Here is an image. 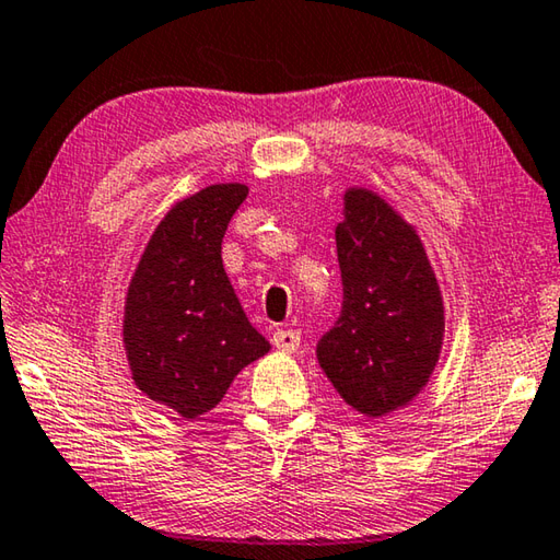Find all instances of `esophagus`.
I'll list each match as a JSON object with an SVG mask.
<instances>
[{"instance_id": "obj_1", "label": "esophagus", "mask_w": 560, "mask_h": 560, "mask_svg": "<svg viewBox=\"0 0 560 560\" xmlns=\"http://www.w3.org/2000/svg\"><path fill=\"white\" fill-rule=\"evenodd\" d=\"M272 347L285 351V354H295V351L300 349V331H295V329L272 331Z\"/></svg>"}]
</instances>
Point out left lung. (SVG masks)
Listing matches in <instances>:
<instances>
[{"label":"left lung","mask_w":560,"mask_h":560,"mask_svg":"<svg viewBox=\"0 0 560 560\" xmlns=\"http://www.w3.org/2000/svg\"><path fill=\"white\" fill-rule=\"evenodd\" d=\"M345 307L317 361L345 404L371 420L423 394L445 339V302L418 229L369 186L345 191L337 225Z\"/></svg>","instance_id":"8db88e82"}]
</instances>
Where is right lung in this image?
Masks as SVG:
<instances>
[{"instance_id": "obj_1", "label": "right lung", "mask_w": 560, "mask_h": 560, "mask_svg": "<svg viewBox=\"0 0 560 560\" xmlns=\"http://www.w3.org/2000/svg\"><path fill=\"white\" fill-rule=\"evenodd\" d=\"M245 196L248 186L225 182L174 201L125 292L122 347L135 386L186 420L219 406L233 378L270 351L221 260Z\"/></svg>"}]
</instances>
